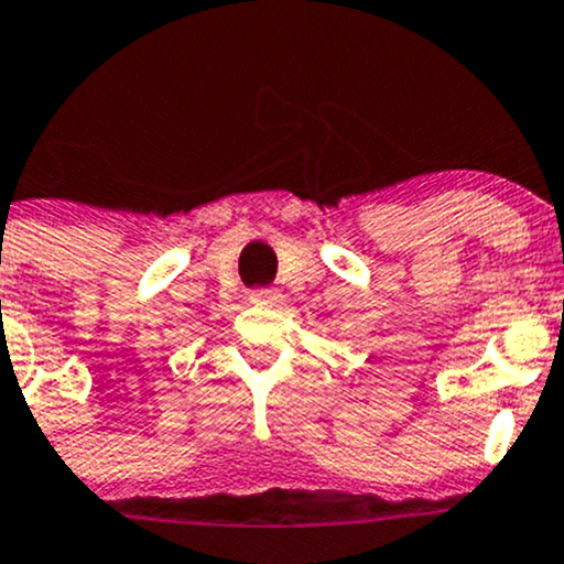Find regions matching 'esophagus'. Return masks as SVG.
Returning a JSON list of instances; mask_svg holds the SVG:
<instances>
[{
	"label": "esophagus",
	"mask_w": 564,
	"mask_h": 564,
	"mask_svg": "<svg viewBox=\"0 0 564 564\" xmlns=\"http://www.w3.org/2000/svg\"><path fill=\"white\" fill-rule=\"evenodd\" d=\"M251 302L253 305H262V307H272L281 302V294L275 292V289H257V292H251Z\"/></svg>",
	"instance_id": "obj_1"
}]
</instances>
